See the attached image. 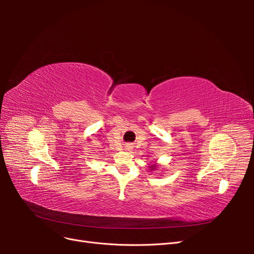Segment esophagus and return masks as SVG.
I'll return each mask as SVG.
<instances>
[{
    "label": "esophagus",
    "mask_w": 254,
    "mask_h": 254,
    "mask_svg": "<svg viewBox=\"0 0 254 254\" xmlns=\"http://www.w3.org/2000/svg\"><path fill=\"white\" fill-rule=\"evenodd\" d=\"M127 147H129V146H127ZM127 149H129V148H127Z\"/></svg>",
    "instance_id": "1"
}]
</instances>
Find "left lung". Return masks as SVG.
<instances>
[{
    "label": "left lung",
    "mask_w": 254,
    "mask_h": 254,
    "mask_svg": "<svg viewBox=\"0 0 254 254\" xmlns=\"http://www.w3.org/2000/svg\"><path fill=\"white\" fill-rule=\"evenodd\" d=\"M150 168H151V170H156V168H157V165H152Z\"/></svg>",
    "instance_id": "obj_1"
}]
</instances>
